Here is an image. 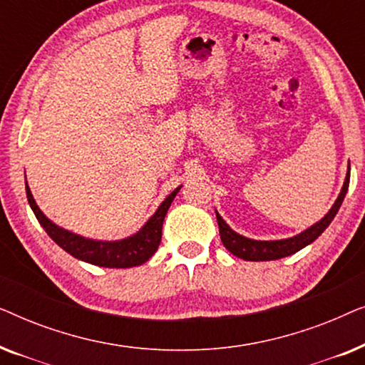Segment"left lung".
I'll return each mask as SVG.
<instances>
[{
  "label": "left lung",
  "mask_w": 365,
  "mask_h": 365,
  "mask_svg": "<svg viewBox=\"0 0 365 365\" xmlns=\"http://www.w3.org/2000/svg\"><path fill=\"white\" fill-rule=\"evenodd\" d=\"M349 181H351V164L347 166L346 181H344L341 192H339V196L336 199V202L332 204V207L329 209V212L321 219V221L312 224L311 227L304 229L302 232H299L292 237L276 239V241H257V239L246 237L229 227V224L224 221L221 214L216 211L219 234H221V241L224 244V247H226L231 254H234L236 257L244 259V261H254V262L276 261V259H282V257L291 256V254H296L297 251H301V249L316 241V239L329 227V224H331L332 219L336 217L344 197H346L347 189H349Z\"/></svg>",
  "instance_id": "8db88e82"
}]
</instances>
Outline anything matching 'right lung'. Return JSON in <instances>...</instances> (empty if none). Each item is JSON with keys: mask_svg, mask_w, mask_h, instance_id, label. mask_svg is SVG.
<instances>
[{"mask_svg": "<svg viewBox=\"0 0 365 365\" xmlns=\"http://www.w3.org/2000/svg\"><path fill=\"white\" fill-rule=\"evenodd\" d=\"M26 178V176H24ZM26 184V196L28 202L31 206L34 216H36L38 222L41 224L48 236L58 244L59 247L64 249L73 257L79 259V261L94 264L99 267H111V269H126L141 266L153 257V254L158 251L159 244H161V234H163V222L166 217L168 209L171 202L176 197L179 186L159 204V207L154 211L151 217L144 222V226L139 229L138 232L131 234V236L118 239V241H101V239H91L79 236L76 232L68 231L58 224H54L51 219L46 217L41 209L38 207L36 201H34L31 189Z\"/></svg>", "mask_w": 365, "mask_h": 365, "instance_id": "1", "label": "right lung"}]
</instances>
